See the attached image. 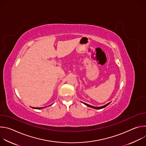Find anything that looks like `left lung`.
Returning a JSON list of instances; mask_svg holds the SVG:
<instances>
[{"label":"left lung","instance_id":"8db88e82","mask_svg":"<svg viewBox=\"0 0 146 146\" xmlns=\"http://www.w3.org/2000/svg\"><path fill=\"white\" fill-rule=\"evenodd\" d=\"M84 104H85V105H86V106H88V107H90V108H94V109H103V108H105V107H106L107 106H108V105H109V104H110V103H108L107 105H105V106H101V107H94V106H91V105H88V104L85 103H84Z\"/></svg>","mask_w":146,"mask_h":146}]
</instances>
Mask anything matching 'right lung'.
Listing matches in <instances>:
<instances>
[{
  "mask_svg": "<svg viewBox=\"0 0 146 146\" xmlns=\"http://www.w3.org/2000/svg\"><path fill=\"white\" fill-rule=\"evenodd\" d=\"M34 109H42V108H34Z\"/></svg>",
  "mask_w": 146,
  "mask_h": 146,
  "instance_id": "obj_1",
  "label": "right lung"
}]
</instances>
